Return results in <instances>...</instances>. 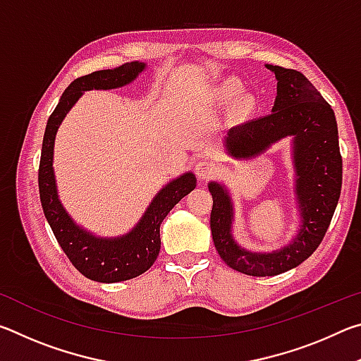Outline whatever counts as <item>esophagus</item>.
<instances>
[{
  "label": "esophagus",
  "instance_id": "34e87169",
  "mask_svg": "<svg viewBox=\"0 0 361 361\" xmlns=\"http://www.w3.org/2000/svg\"><path fill=\"white\" fill-rule=\"evenodd\" d=\"M194 172L199 180H207L216 172V167L209 159H199V161L194 162Z\"/></svg>",
  "mask_w": 361,
  "mask_h": 361
}]
</instances>
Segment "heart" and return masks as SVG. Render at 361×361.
Returning <instances> with one entry per match:
<instances>
[{"label":"heart","instance_id":"b5f03b06","mask_svg":"<svg viewBox=\"0 0 361 361\" xmlns=\"http://www.w3.org/2000/svg\"><path fill=\"white\" fill-rule=\"evenodd\" d=\"M242 84L237 81V79H228V81H224L223 85H221V95L224 97V99H235L237 95H240L242 92ZM240 103L243 106H250L252 105V97L250 95H243L240 99Z\"/></svg>","mask_w":361,"mask_h":361}]
</instances>
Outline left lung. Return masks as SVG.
Wrapping results in <instances>:
<instances>
[{
  "label": "left lung",
  "instance_id": "8db88e82",
  "mask_svg": "<svg viewBox=\"0 0 361 361\" xmlns=\"http://www.w3.org/2000/svg\"><path fill=\"white\" fill-rule=\"evenodd\" d=\"M277 79L272 113L229 129L226 151L235 159H250L274 143L291 138L298 202V234L290 243L272 252H252L232 235L234 204L229 191L218 181L209 183L213 197L210 229L218 255L234 271L267 277L290 271L312 255L325 237L338 205L342 186V159L338 124L333 108L314 84L296 70L266 65Z\"/></svg>",
  "mask_w": 361,
  "mask_h": 361
}]
</instances>
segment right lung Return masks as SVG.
I'll return each mask as SVG.
<instances>
[{"label": "right lung", "mask_w": 361, "mask_h": 361, "mask_svg": "<svg viewBox=\"0 0 361 361\" xmlns=\"http://www.w3.org/2000/svg\"><path fill=\"white\" fill-rule=\"evenodd\" d=\"M146 68L145 62H130L113 70H100L73 81L49 116L39 161V199L46 219L59 245L84 277L114 283L142 276L154 264L161 250V224L169 212L195 188V175L186 172L169 181L132 231L119 237H99L75 223L60 202L54 173V145L60 124L85 90L118 89L135 81Z\"/></svg>", "instance_id": "right-lung-1"}]
</instances>
